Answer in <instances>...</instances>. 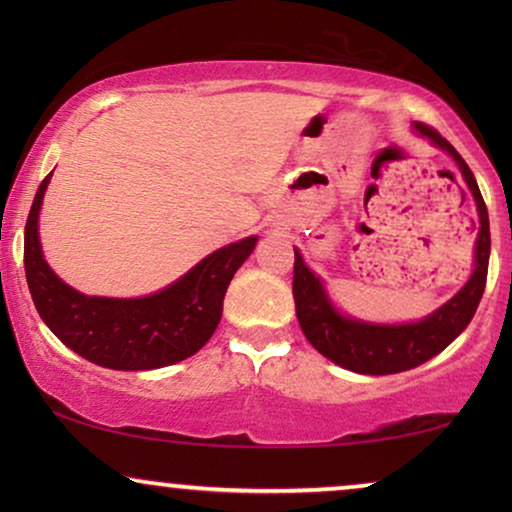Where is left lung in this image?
I'll use <instances>...</instances> for the list:
<instances>
[{"label":"left lung","mask_w":512,"mask_h":512,"mask_svg":"<svg viewBox=\"0 0 512 512\" xmlns=\"http://www.w3.org/2000/svg\"><path fill=\"white\" fill-rule=\"evenodd\" d=\"M419 135L429 137L433 144L450 153L457 160L461 174H464L468 188H471L475 205H478V242H475V270L464 289L445 303L431 317L419 324L405 326H373L361 324L342 317L328 303L319 279L307 270L303 258L296 251V263H293V300H296V317L303 328L305 338L312 347L331 359L338 366L354 370L363 375H391L403 373V370L422 366L431 356L450 345L464 328L471 324L475 310H478L482 291L487 284V265H489V216L487 205L482 200L478 181H475L471 167L459 156V151L440 137L426 123H415Z\"/></svg>","instance_id":"1"}]
</instances>
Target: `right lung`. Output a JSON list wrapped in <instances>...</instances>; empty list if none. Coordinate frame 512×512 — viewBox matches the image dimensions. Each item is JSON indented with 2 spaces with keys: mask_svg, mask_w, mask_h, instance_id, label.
<instances>
[{
  "mask_svg": "<svg viewBox=\"0 0 512 512\" xmlns=\"http://www.w3.org/2000/svg\"><path fill=\"white\" fill-rule=\"evenodd\" d=\"M51 174L41 181L25 223V277L34 307L69 349L97 366L151 370L193 356L221 321L223 298L256 237L228 244L146 298H90L60 282L41 256L37 219Z\"/></svg>",
  "mask_w": 512,
  "mask_h": 512,
  "instance_id": "add662e5",
  "label": "right lung"
}]
</instances>
